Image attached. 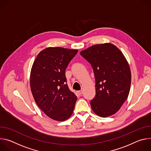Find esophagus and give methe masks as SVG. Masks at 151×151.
I'll use <instances>...</instances> for the list:
<instances>
[{"instance_id": "34e87169", "label": "esophagus", "mask_w": 151, "mask_h": 151, "mask_svg": "<svg viewBox=\"0 0 151 151\" xmlns=\"http://www.w3.org/2000/svg\"><path fill=\"white\" fill-rule=\"evenodd\" d=\"M77 93H78V95L81 96V95L82 94V90H80V91H77Z\"/></svg>"}]
</instances>
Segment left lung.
<instances>
[{
  "mask_svg": "<svg viewBox=\"0 0 151 151\" xmlns=\"http://www.w3.org/2000/svg\"><path fill=\"white\" fill-rule=\"evenodd\" d=\"M80 54L91 64L95 76L96 94L90 101L93 112L101 117L115 114L130 92L132 75L126 58L109 43L94 45Z\"/></svg>",
  "mask_w": 151,
  "mask_h": 151,
  "instance_id": "1",
  "label": "left lung"
}]
</instances>
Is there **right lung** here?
Instances as JSON below:
<instances>
[{
	"instance_id": "right-lung-1",
	"label": "right lung",
	"mask_w": 151,
	"mask_h": 151,
	"mask_svg": "<svg viewBox=\"0 0 151 151\" xmlns=\"http://www.w3.org/2000/svg\"><path fill=\"white\" fill-rule=\"evenodd\" d=\"M78 51L49 47L39 53L33 64L32 93L39 108L54 120L64 121L73 114L77 97L68 87L65 72Z\"/></svg>"
}]
</instances>
